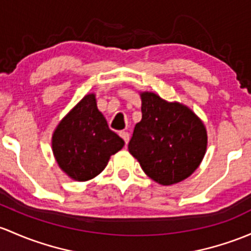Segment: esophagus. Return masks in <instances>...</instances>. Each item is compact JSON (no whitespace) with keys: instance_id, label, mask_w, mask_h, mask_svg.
<instances>
[{"instance_id":"obj_1","label":"esophagus","mask_w":251,"mask_h":251,"mask_svg":"<svg viewBox=\"0 0 251 251\" xmlns=\"http://www.w3.org/2000/svg\"><path fill=\"white\" fill-rule=\"evenodd\" d=\"M120 137L121 138L124 139V142H125V144L128 143V141H130V134H128V132H126V131H121L120 133Z\"/></svg>"}]
</instances>
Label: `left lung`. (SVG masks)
Returning a JSON list of instances; mask_svg holds the SVG:
<instances>
[{
	"label": "left lung",
	"mask_w": 251,
	"mask_h": 251,
	"mask_svg": "<svg viewBox=\"0 0 251 251\" xmlns=\"http://www.w3.org/2000/svg\"><path fill=\"white\" fill-rule=\"evenodd\" d=\"M142 120L136 124L128 151L149 178L173 185L191 176L207 151L203 121L188 105L141 91Z\"/></svg>",
	"instance_id": "left-lung-1"
}]
</instances>
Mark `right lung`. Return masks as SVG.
<instances>
[{"instance_id": "add662e5", "label": "right lung", "mask_w": 251, "mask_h": 251, "mask_svg": "<svg viewBox=\"0 0 251 251\" xmlns=\"http://www.w3.org/2000/svg\"><path fill=\"white\" fill-rule=\"evenodd\" d=\"M125 142L113 132L97 108L96 95L88 94L63 117L51 136V149L61 170L75 181L99 176Z\"/></svg>"}]
</instances>
